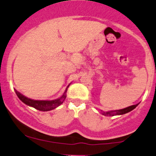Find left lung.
Segmentation results:
<instances>
[{
    "label": "left lung",
    "instance_id": "8db88e82",
    "mask_svg": "<svg viewBox=\"0 0 156 156\" xmlns=\"http://www.w3.org/2000/svg\"><path fill=\"white\" fill-rule=\"evenodd\" d=\"M139 103L138 104H136V105H134L129 106V107L123 108V109L106 111V112H104V111H101V114H102L104 116H110V117H112V116H116V115H122V114H125L126 113L130 112L131 111H132V110H134V108L137 107Z\"/></svg>",
    "mask_w": 156,
    "mask_h": 156
}]
</instances>
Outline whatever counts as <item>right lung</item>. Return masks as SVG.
<instances>
[{"label": "right lung", "mask_w": 156, "mask_h": 156, "mask_svg": "<svg viewBox=\"0 0 156 156\" xmlns=\"http://www.w3.org/2000/svg\"><path fill=\"white\" fill-rule=\"evenodd\" d=\"M69 86L66 87L64 93L63 94V96H61L59 99H55V100H34L29 99V98L26 97V96H23L22 94H21L19 92H18L15 89V92H16V95L19 97V99L24 102V104L30 106V107H33L36 109L39 110V111H51V110H53L55 108H56L58 106H60L62 103L66 99V92L67 89H68Z\"/></svg>", "instance_id": "obj_1"}]
</instances>
